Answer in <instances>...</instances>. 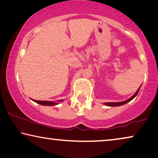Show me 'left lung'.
Instances as JSON below:
<instances>
[{
	"label": "left lung",
	"mask_w": 158,
	"mask_h": 158,
	"mask_svg": "<svg viewBox=\"0 0 158 158\" xmlns=\"http://www.w3.org/2000/svg\"><path fill=\"white\" fill-rule=\"evenodd\" d=\"M139 89H140V87H139V88L138 89V90H137V92H135V94L134 95H133V96H132V97H130V99H127V100L124 101V102H106V103H105V105L110 106H121V105H123V104L127 103V102H130L131 100H132V99H134L135 97L137 96V94H138V92H139Z\"/></svg>",
	"instance_id": "8db88e82"
}]
</instances>
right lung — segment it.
<instances>
[{"label":"right lung","instance_id":"add662e5","mask_svg":"<svg viewBox=\"0 0 158 158\" xmlns=\"http://www.w3.org/2000/svg\"><path fill=\"white\" fill-rule=\"evenodd\" d=\"M36 103L41 104V105H46V106H54L56 105L59 103L58 102H49V101H39V100H34ZM62 100H59V102H61Z\"/></svg>","mask_w":158,"mask_h":158}]
</instances>
